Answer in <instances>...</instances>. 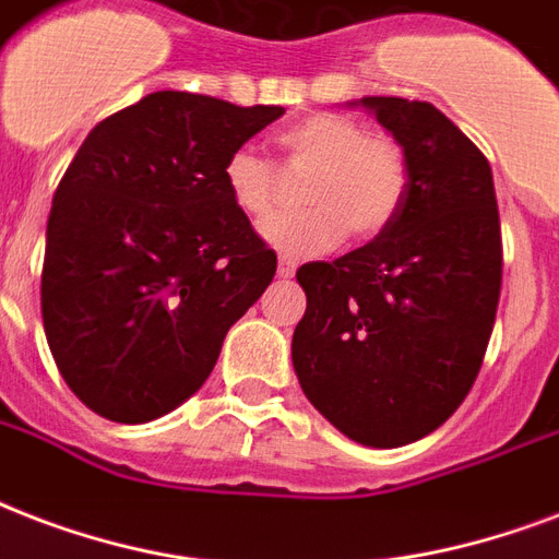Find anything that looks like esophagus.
I'll return each instance as SVG.
<instances>
[{
  "instance_id": "esophagus-1",
  "label": "esophagus",
  "mask_w": 559,
  "mask_h": 559,
  "mask_svg": "<svg viewBox=\"0 0 559 559\" xmlns=\"http://www.w3.org/2000/svg\"><path fill=\"white\" fill-rule=\"evenodd\" d=\"M276 271H280V276H283V280H292L294 271H297V262L288 257H283L280 259V267H276Z\"/></svg>"
}]
</instances>
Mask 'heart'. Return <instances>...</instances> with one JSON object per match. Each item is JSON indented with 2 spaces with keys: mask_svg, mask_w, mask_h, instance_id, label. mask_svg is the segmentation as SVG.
Here are the masks:
<instances>
[{
  "mask_svg": "<svg viewBox=\"0 0 559 559\" xmlns=\"http://www.w3.org/2000/svg\"><path fill=\"white\" fill-rule=\"evenodd\" d=\"M285 166L309 168L300 212L274 215L262 239L288 257H320L353 233L367 241L391 230L411 189V159L391 133L365 131L341 114H311L276 136ZM221 183L236 210L265 218L280 198V171L253 148H236L221 166Z\"/></svg>",
  "mask_w": 559,
  "mask_h": 559,
  "instance_id": "1",
  "label": "heart"
}]
</instances>
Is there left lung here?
Instances as JSON below:
<instances>
[{
	"label": "left lung",
	"instance_id": "8db88e82",
	"mask_svg": "<svg viewBox=\"0 0 559 559\" xmlns=\"http://www.w3.org/2000/svg\"><path fill=\"white\" fill-rule=\"evenodd\" d=\"M402 142L411 189L370 245L297 271L306 314L292 361L309 402L356 443L431 435L473 391L501 294L490 163L435 104L361 98Z\"/></svg>",
	"mask_w": 559,
	"mask_h": 559
}]
</instances>
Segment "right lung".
<instances>
[{"mask_svg":"<svg viewBox=\"0 0 559 559\" xmlns=\"http://www.w3.org/2000/svg\"><path fill=\"white\" fill-rule=\"evenodd\" d=\"M283 114L163 90L78 148L51 201L40 306L55 365L90 411L128 426L175 411L271 285L276 253L221 166Z\"/></svg>","mask_w":559,"mask_h":559,"instance_id":"obj_1","label":"right lung"}]
</instances>
